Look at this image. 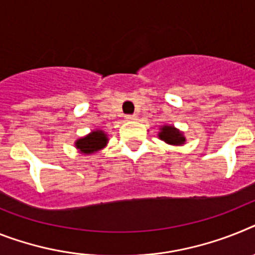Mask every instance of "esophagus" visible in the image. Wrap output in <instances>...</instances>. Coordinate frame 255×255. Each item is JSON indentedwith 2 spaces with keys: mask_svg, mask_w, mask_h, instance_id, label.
I'll use <instances>...</instances> for the list:
<instances>
[{
  "mask_svg": "<svg viewBox=\"0 0 255 255\" xmlns=\"http://www.w3.org/2000/svg\"><path fill=\"white\" fill-rule=\"evenodd\" d=\"M126 119H127L128 122H134V121H137L138 117L137 115H127V117H126Z\"/></svg>",
  "mask_w": 255,
  "mask_h": 255,
  "instance_id": "1",
  "label": "esophagus"
}]
</instances>
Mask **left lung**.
<instances>
[{
	"mask_svg": "<svg viewBox=\"0 0 255 255\" xmlns=\"http://www.w3.org/2000/svg\"><path fill=\"white\" fill-rule=\"evenodd\" d=\"M158 137H159V140L164 141L166 144L174 145V146H181L187 141V138L184 136V132H181L180 129H177L174 126H170V124L160 126L159 132H158Z\"/></svg>",
	"mask_w": 255,
	"mask_h": 255,
	"instance_id": "1",
	"label": "left lung"
}]
</instances>
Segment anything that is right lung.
<instances>
[{"instance_id":"1","label":"right lung","mask_w":255,"mask_h":255,"mask_svg":"<svg viewBox=\"0 0 255 255\" xmlns=\"http://www.w3.org/2000/svg\"><path fill=\"white\" fill-rule=\"evenodd\" d=\"M108 142V133H105V131H102V129H93L83 137L78 138L74 145L78 149L79 153L89 155V154H95L102 150L104 147H106Z\"/></svg>"}]
</instances>
